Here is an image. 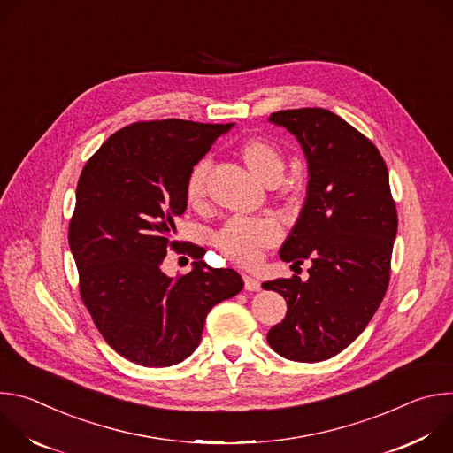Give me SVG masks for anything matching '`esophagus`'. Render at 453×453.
Instances as JSON below:
<instances>
[{
	"mask_svg": "<svg viewBox=\"0 0 453 453\" xmlns=\"http://www.w3.org/2000/svg\"><path fill=\"white\" fill-rule=\"evenodd\" d=\"M243 287H245V290H249V292H257V290L262 288V283L257 281L256 278H252V276L243 274Z\"/></svg>",
	"mask_w": 453,
	"mask_h": 453,
	"instance_id": "esophagus-1",
	"label": "esophagus"
}]
</instances>
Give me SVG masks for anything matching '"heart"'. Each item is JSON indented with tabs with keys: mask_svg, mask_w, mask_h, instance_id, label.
I'll return each instance as SVG.
<instances>
[{
	"mask_svg": "<svg viewBox=\"0 0 453 453\" xmlns=\"http://www.w3.org/2000/svg\"><path fill=\"white\" fill-rule=\"evenodd\" d=\"M240 156L249 170L265 184H276L283 177L285 156L281 149L267 140L252 138L240 145ZM208 159L193 165L184 182V199L188 206L201 208L206 199ZM281 226L269 217H231L217 233L215 245L229 260L240 265H254L265 249L281 240Z\"/></svg>",
	"mask_w": 453,
	"mask_h": 453,
	"instance_id": "b5f03b06",
	"label": "heart"
}]
</instances>
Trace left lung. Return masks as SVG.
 Returning <instances> with one entry per match:
<instances>
[{"instance_id": "1", "label": "left lung", "mask_w": 453, "mask_h": 453, "mask_svg": "<svg viewBox=\"0 0 453 453\" xmlns=\"http://www.w3.org/2000/svg\"><path fill=\"white\" fill-rule=\"evenodd\" d=\"M269 121L299 142L308 163L306 201L280 249L283 262H311L310 278L265 281L287 301L269 346L296 362L346 349L369 325L391 278L398 231L389 173L378 149L328 109L278 111Z\"/></svg>"}]
</instances>
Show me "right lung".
Returning <instances> with one entry per match:
<instances>
[{
  "label": "right lung",
  "mask_w": 453,
  "mask_h": 453,
  "mask_svg": "<svg viewBox=\"0 0 453 453\" xmlns=\"http://www.w3.org/2000/svg\"><path fill=\"white\" fill-rule=\"evenodd\" d=\"M233 123L138 121L119 128L86 163L70 222L81 297L107 344L145 367H168L201 342L210 310L243 288L233 269H213L204 249L177 278L161 271L177 249L175 219L186 211L184 182Z\"/></svg>",
  "instance_id": "add662e5"
}]
</instances>
